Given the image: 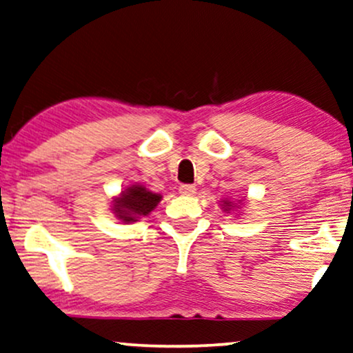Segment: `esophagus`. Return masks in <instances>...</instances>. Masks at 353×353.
Returning <instances> with one entry per match:
<instances>
[{
    "mask_svg": "<svg viewBox=\"0 0 353 353\" xmlns=\"http://www.w3.org/2000/svg\"><path fill=\"white\" fill-rule=\"evenodd\" d=\"M180 193L183 196H193V194H196V188L193 185H181Z\"/></svg>",
    "mask_w": 353,
    "mask_h": 353,
    "instance_id": "34e87169",
    "label": "esophagus"
}]
</instances>
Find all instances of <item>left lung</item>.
I'll list each match as a JSON object with an SVG mask.
<instances>
[{
  "label": "left lung",
  "mask_w": 353,
  "mask_h": 353,
  "mask_svg": "<svg viewBox=\"0 0 353 353\" xmlns=\"http://www.w3.org/2000/svg\"><path fill=\"white\" fill-rule=\"evenodd\" d=\"M233 208H235V203H232V201H228V199L222 201V209L225 210V212H228V210L233 209ZM238 209H240V208H238Z\"/></svg>",
  "instance_id": "1"
}]
</instances>
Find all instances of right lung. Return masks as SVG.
Here are the masks:
<instances>
[{
  "mask_svg": "<svg viewBox=\"0 0 353 353\" xmlns=\"http://www.w3.org/2000/svg\"><path fill=\"white\" fill-rule=\"evenodd\" d=\"M160 199L162 196L136 183V185L128 186L118 198L113 199L112 210L121 222H136L137 219L149 216L157 208Z\"/></svg>",
  "mask_w": 353,
  "mask_h": 353,
  "instance_id": "1",
  "label": "right lung"
}]
</instances>
